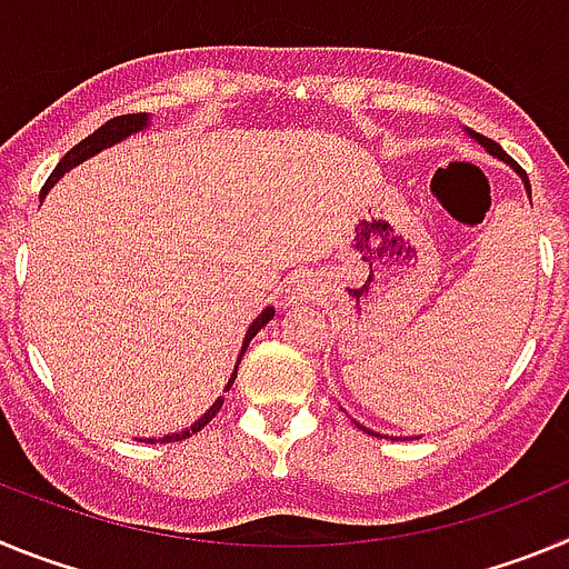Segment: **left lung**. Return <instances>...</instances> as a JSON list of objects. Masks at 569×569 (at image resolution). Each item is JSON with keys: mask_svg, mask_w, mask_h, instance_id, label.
<instances>
[{"mask_svg": "<svg viewBox=\"0 0 569 569\" xmlns=\"http://www.w3.org/2000/svg\"><path fill=\"white\" fill-rule=\"evenodd\" d=\"M470 136H472V139H476V142H481V144H485V148H487V150H490V153H492V156H499V159H505V162H507V164H510V168H512V170H519V173H521V179H525V184H527V190H530V182H527V173H525V170H521V168H519V164L512 162V159H510V156H507V153H505V150H501V144H499V142H492V139H487V136H479V133H472V130H470ZM361 430H365V427H361ZM367 433H370V430H367Z\"/></svg>", "mask_w": 569, "mask_h": 569, "instance_id": "8db88e82", "label": "left lung"}]
</instances>
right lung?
Returning <instances> with one entry per match:
<instances>
[{"instance_id":"add662e5","label":"right lung","mask_w":569,"mask_h":569,"mask_svg":"<svg viewBox=\"0 0 569 569\" xmlns=\"http://www.w3.org/2000/svg\"><path fill=\"white\" fill-rule=\"evenodd\" d=\"M144 124H148V116H144V113H124V116H113V119H110V122H104L102 128L93 130V133H90L88 139H82V142H79V144H73V148H70L68 153L62 156V162H59L57 168H53V173L48 176V182H44V188H42V196L48 193V190L53 188V184H57L59 179H62V176L68 173L70 168H77L79 162H84V159H90V156L99 153V150L110 148V144L122 142L124 136L136 133V130H142ZM273 313H276L273 308L261 310V316H259V319L253 321V325H250L248 336H244V347H241V353H244V350H248L250 339H253V336L259 333V330L264 328V325H268L270 319H273ZM239 359H241V356H239ZM233 381H236V370H233V376H230V381H228V387H224V390H230V387H233ZM222 401H224V396H219V399H216V405L210 407L208 413H204L202 419L196 421V425H190L188 430H182V433L164 436V439H159V441H182V439H190V436H193V433H199V430H202V427L208 425V421L213 419L216 413H219V407H222ZM148 441H150V445H156V439H148Z\"/></svg>"}]
</instances>
